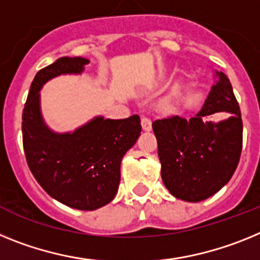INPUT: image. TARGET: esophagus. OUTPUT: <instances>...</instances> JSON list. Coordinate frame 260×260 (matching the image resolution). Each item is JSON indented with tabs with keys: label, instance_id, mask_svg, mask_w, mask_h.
<instances>
[{
	"label": "esophagus",
	"instance_id": "1",
	"mask_svg": "<svg viewBox=\"0 0 260 260\" xmlns=\"http://www.w3.org/2000/svg\"><path fill=\"white\" fill-rule=\"evenodd\" d=\"M141 127H143V129L146 131V132H149V131L152 129V121H150L149 117H141Z\"/></svg>",
	"mask_w": 260,
	"mask_h": 260
}]
</instances>
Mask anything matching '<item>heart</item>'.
<instances>
[{"instance_id": "1", "label": "heart", "mask_w": 260, "mask_h": 260, "mask_svg": "<svg viewBox=\"0 0 260 260\" xmlns=\"http://www.w3.org/2000/svg\"><path fill=\"white\" fill-rule=\"evenodd\" d=\"M175 89H178V85L175 86ZM161 108H164V110H169V108H171V96H166V98L162 99Z\"/></svg>"}]
</instances>
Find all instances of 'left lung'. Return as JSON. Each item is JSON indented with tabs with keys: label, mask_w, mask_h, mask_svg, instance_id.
<instances>
[{
	"label": "left lung",
	"mask_w": 260,
	"mask_h": 260,
	"mask_svg": "<svg viewBox=\"0 0 260 260\" xmlns=\"http://www.w3.org/2000/svg\"><path fill=\"white\" fill-rule=\"evenodd\" d=\"M214 76L216 83L192 117L175 115L152 124L164 184L184 202H202L218 192L233 177L241 157V110L229 78L217 71ZM218 112L225 117L214 122L211 117Z\"/></svg>",
	"instance_id": "left-lung-1"
}]
</instances>
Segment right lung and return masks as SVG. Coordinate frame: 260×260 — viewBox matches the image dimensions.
Listing matches in <instances>:
<instances>
[{
    "label": "right lung",
    "mask_w": 260,
    "mask_h": 260,
    "mask_svg": "<svg viewBox=\"0 0 260 260\" xmlns=\"http://www.w3.org/2000/svg\"><path fill=\"white\" fill-rule=\"evenodd\" d=\"M89 62L83 57H61L38 72L22 114L31 173L49 196L80 211H94L114 200L121 159L141 133L139 115L119 120L96 116L65 133L47 125L40 110L43 85L61 74H81Z\"/></svg>",
    "instance_id": "right-lung-1"
}]
</instances>
